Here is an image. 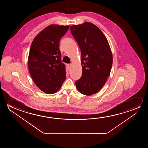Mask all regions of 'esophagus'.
<instances>
[{"mask_svg":"<svg viewBox=\"0 0 148 148\" xmlns=\"http://www.w3.org/2000/svg\"><path fill=\"white\" fill-rule=\"evenodd\" d=\"M72 64H68V67H69V69H70L71 68V67H72Z\"/></svg>","mask_w":148,"mask_h":148,"instance_id":"34e87169","label":"esophagus"}]
</instances>
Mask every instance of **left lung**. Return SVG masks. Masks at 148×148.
I'll list each match as a JSON object with an SVG mask.
<instances>
[{"label": "left lung", "mask_w": 148, "mask_h": 148, "mask_svg": "<svg viewBox=\"0 0 148 148\" xmlns=\"http://www.w3.org/2000/svg\"><path fill=\"white\" fill-rule=\"evenodd\" d=\"M81 50L82 74L75 81L78 90L90 95L100 90L110 76L113 56L107 39L95 25L89 22L70 27Z\"/></svg>", "instance_id": "8db88e82"}]
</instances>
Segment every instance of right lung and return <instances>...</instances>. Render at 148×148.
<instances>
[{
  "label": "right lung",
  "mask_w": 148,
  "mask_h": 148,
  "mask_svg": "<svg viewBox=\"0 0 148 148\" xmlns=\"http://www.w3.org/2000/svg\"><path fill=\"white\" fill-rule=\"evenodd\" d=\"M69 28V25H51L35 37L31 45L28 61L29 72L35 84L45 93H56L66 78L59 42Z\"/></svg>",
  "instance_id": "add662e5"
}]
</instances>
